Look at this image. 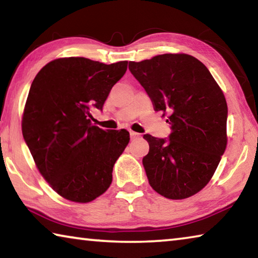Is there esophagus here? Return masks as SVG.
I'll list each match as a JSON object with an SVG mask.
<instances>
[{"instance_id":"34e87169","label":"esophagus","mask_w":258,"mask_h":258,"mask_svg":"<svg viewBox=\"0 0 258 258\" xmlns=\"http://www.w3.org/2000/svg\"><path fill=\"white\" fill-rule=\"evenodd\" d=\"M130 135H131V139H132V140H135V139L141 138V134H139V133H137V132H133V131H131V132H130Z\"/></svg>"}]
</instances>
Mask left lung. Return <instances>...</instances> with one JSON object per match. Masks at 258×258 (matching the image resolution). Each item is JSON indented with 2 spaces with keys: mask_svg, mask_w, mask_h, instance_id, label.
Segmentation results:
<instances>
[{
  "mask_svg": "<svg viewBox=\"0 0 258 258\" xmlns=\"http://www.w3.org/2000/svg\"><path fill=\"white\" fill-rule=\"evenodd\" d=\"M128 69L155 110L169 113L168 139L143 135L149 143L142 159L149 184L168 199L191 197L211 180L225 151L224 94L207 67L189 54L130 61Z\"/></svg>",
  "mask_w": 258,
  "mask_h": 258,
  "instance_id": "1",
  "label": "left lung"
}]
</instances>
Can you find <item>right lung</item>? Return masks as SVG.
Segmentation results:
<instances>
[{"instance_id": "right-lung-1", "label": "right lung", "mask_w": 258, "mask_h": 258, "mask_svg": "<svg viewBox=\"0 0 258 258\" xmlns=\"http://www.w3.org/2000/svg\"><path fill=\"white\" fill-rule=\"evenodd\" d=\"M127 61L106 64L82 56L51 61L30 86L23 135L42 176L56 194L75 203L106 192L112 168L130 141L126 130L91 124V109L102 110Z\"/></svg>"}]
</instances>
